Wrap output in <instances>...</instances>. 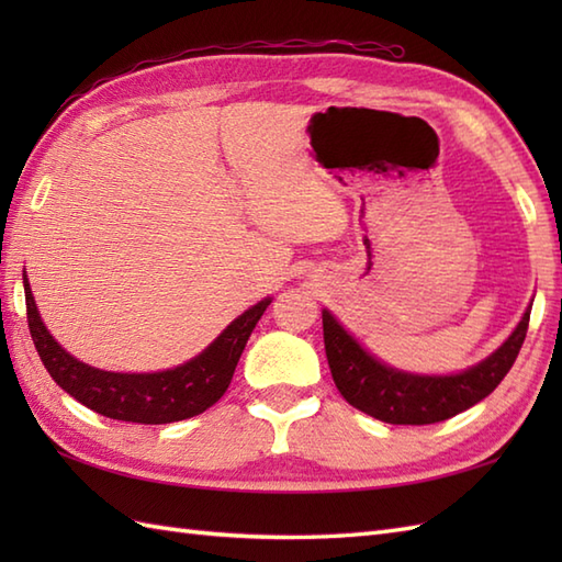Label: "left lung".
Returning a JSON list of instances; mask_svg holds the SVG:
<instances>
[{
    "label": "left lung",
    "instance_id": "left-lung-1",
    "mask_svg": "<svg viewBox=\"0 0 562 562\" xmlns=\"http://www.w3.org/2000/svg\"><path fill=\"white\" fill-rule=\"evenodd\" d=\"M531 306L515 333L471 369L451 376H420L398 372L369 355L330 312L324 308V342L333 381L357 411L391 425H432L469 411L497 389L515 364L527 338Z\"/></svg>",
    "mask_w": 562,
    "mask_h": 562
}]
</instances>
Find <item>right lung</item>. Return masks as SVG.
<instances>
[{
    "instance_id": "add662e5",
    "label": "right lung",
    "mask_w": 562,
    "mask_h": 562,
    "mask_svg": "<svg viewBox=\"0 0 562 562\" xmlns=\"http://www.w3.org/2000/svg\"><path fill=\"white\" fill-rule=\"evenodd\" d=\"M23 292H26V316L33 345L55 384L93 413H101L111 420L139 425L178 423L200 415L217 403L232 384L234 369L250 333L272 302L262 300L250 306L224 328L210 348L181 367L154 374H121L83 364L59 348L41 321L26 272H23Z\"/></svg>"
}]
</instances>
